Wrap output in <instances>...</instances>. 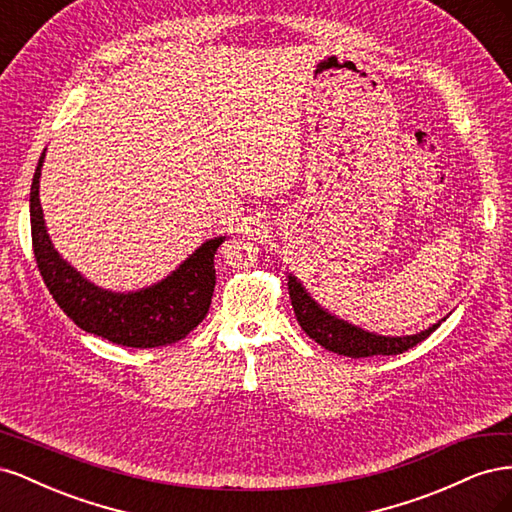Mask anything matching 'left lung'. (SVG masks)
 Instances as JSON below:
<instances>
[{
  "label": "left lung",
  "mask_w": 512,
  "mask_h": 512,
  "mask_svg": "<svg viewBox=\"0 0 512 512\" xmlns=\"http://www.w3.org/2000/svg\"><path fill=\"white\" fill-rule=\"evenodd\" d=\"M288 290L294 316H297L301 329L322 348L352 356V359H363V356L374 354L389 356L406 352L416 344H421L423 339H427L440 327L442 320H446L442 318L436 324H431L429 329L414 335H378L356 327V324L348 320L337 318L329 309H324L292 273H288Z\"/></svg>",
  "instance_id": "8db88e82"
}]
</instances>
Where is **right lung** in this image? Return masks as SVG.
<instances>
[{
  "mask_svg": "<svg viewBox=\"0 0 512 512\" xmlns=\"http://www.w3.org/2000/svg\"><path fill=\"white\" fill-rule=\"evenodd\" d=\"M44 153L29 194L32 243L42 280L64 314L83 331L128 348L168 346L196 329L209 312L215 288L213 258L226 237L205 241L173 273L147 288L130 292L100 288L61 258L46 230L40 205Z\"/></svg>",
  "mask_w": 512,
  "mask_h": 512,
  "instance_id": "right-lung-1",
  "label": "right lung"
}]
</instances>
